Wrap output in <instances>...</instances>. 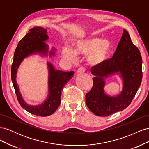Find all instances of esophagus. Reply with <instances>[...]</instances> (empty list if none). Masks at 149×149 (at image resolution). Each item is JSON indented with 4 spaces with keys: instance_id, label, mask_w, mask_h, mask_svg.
<instances>
[{
    "instance_id": "obj_1",
    "label": "esophagus",
    "mask_w": 149,
    "mask_h": 149,
    "mask_svg": "<svg viewBox=\"0 0 149 149\" xmlns=\"http://www.w3.org/2000/svg\"><path fill=\"white\" fill-rule=\"evenodd\" d=\"M84 71H85V68H84V67H80V68H79L78 71H77L78 73H79V74L84 73Z\"/></svg>"
}]
</instances>
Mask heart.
<instances>
[{"label": "heart", "instance_id": "obj_1", "mask_svg": "<svg viewBox=\"0 0 149 149\" xmlns=\"http://www.w3.org/2000/svg\"><path fill=\"white\" fill-rule=\"evenodd\" d=\"M112 45L107 39L87 37L76 40L74 43V51L69 47H65L62 55L69 63L75 62L77 55H88L87 61L91 66H97L104 61L109 56Z\"/></svg>", "mask_w": 149, "mask_h": 149}]
</instances>
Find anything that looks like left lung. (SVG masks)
Returning a JSON list of instances; mask_svg holds the SVG:
<instances>
[{"instance_id":"left-lung-1","label":"left lung","mask_w":149,"mask_h":149,"mask_svg":"<svg viewBox=\"0 0 149 149\" xmlns=\"http://www.w3.org/2000/svg\"><path fill=\"white\" fill-rule=\"evenodd\" d=\"M142 59L132 43L127 30L124 32L112 58L93 66V86L86 94V104L93 114L106 117L125 109L131 103L141 86ZM115 74L123 79V89L118 95L111 97L104 92L105 80Z\"/></svg>"}]
</instances>
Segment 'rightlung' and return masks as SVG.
<instances>
[{
    "label": "right lung",
    "instance_id": "add662e5",
    "mask_svg": "<svg viewBox=\"0 0 149 149\" xmlns=\"http://www.w3.org/2000/svg\"><path fill=\"white\" fill-rule=\"evenodd\" d=\"M19 42L15 49L11 68V78L17 97L21 106L30 113L38 116H48L56 111L61 103V90L64 86L73 77V71L56 70L53 65L47 62L48 68V94L43 102L37 106L29 105L22 97L19 86L16 81L17 70L25 58L40 54L42 56L48 55L52 57L55 55L56 49L53 48L48 53L49 47L45 43L48 39L47 31L42 27L35 26Z\"/></svg>",
    "mask_w": 149,
    "mask_h": 149
}]
</instances>
